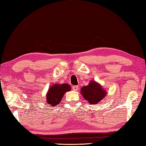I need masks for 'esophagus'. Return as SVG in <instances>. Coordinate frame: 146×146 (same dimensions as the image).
<instances>
[{
	"label": "esophagus",
	"instance_id": "34e87169",
	"mask_svg": "<svg viewBox=\"0 0 146 146\" xmlns=\"http://www.w3.org/2000/svg\"><path fill=\"white\" fill-rule=\"evenodd\" d=\"M72 89L74 91H77L78 90V86H73L72 87Z\"/></svg>",
	"mask_w": 146,
	"mask_h": 146
}]
</instances>
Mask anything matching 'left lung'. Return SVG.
<instances>
[{"label": "left lung", "instance_id": "left-lung-1", "mask_svg": "<svg viewBox=\"0 0 146 146\" xmlns=\"http://www.w3.org/2000/svg\"><path fill=\"white\" fill-rule=\"evenodd\" d=\"M81 94L88 103L95 105L104 98L107 92L99 83L92 80L88 85L81 88Z\"/></svg>", "mask_w": 146, "mask_h": 146}]
</instances>
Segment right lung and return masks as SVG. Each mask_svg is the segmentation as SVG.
Returning a JSON list of instances; mask_svg holds the SVG:
<instances>
[{
  "mask_svg": "<svg viewBox=\"0 0 146 146\" xmlns=\"http://www.w3.org/2000/svg\"><path fill=\"white\" fill-rule=\"evenodd\" d=\"M70 90L71 86L66 83L52 85L48 90L46 95L47 102L51 106L56 107L58 104H60L65 93Z\"/></svg>",
  "mask_w": 146,
  "mask_h": 146,
  "instance_id": "obj_1",
  "label": "right lung"
}]
</instances>
